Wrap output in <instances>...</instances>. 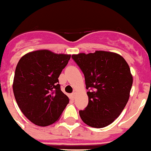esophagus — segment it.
<instances>
[{"label":"esophagus","mask_w":151,"mask_h":151,"mask_svg":"<svg viewBox=\"0 0 151 151\" xmlns=\"http://www.w3.org/2000/svg\"><path fill=\"white\" fill-rule=\"evenodd\" d=\"M76 95V91H74V92L72 93V96H73V98H75Z\"/></svg>","instance_id":"obj_1"}]
</instances>
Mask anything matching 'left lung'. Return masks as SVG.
<instances>
[{
  "instance_id": "8db88e82",
  "label": "left lung",
  "mask_w": 151,
  "mask_h": 151,
  "mask_svg": "<svg viewBox=\"0 0 151 151\" xmlns=\"http://www.w3.org/2000/svg\"><path fill=\"white\" fill-rule=\"evenodd\" d=\"M72 58L84 73L88 105L79 111L83 122L94 128L111 124L129 100L132 76L125 59L117 53L96 51Z\"/></svg>"
}]
</instances>
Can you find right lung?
<instances>
[{
    "label": "right lung",
    "mask_w": 151,
    "mask_h": 151,
    "mask_svg": "<svg viewBox=\"0 0 151 151\" xmlns=\"http://www.w3.org/2000/svg\"><path fill=\"white\" fill-rule=\"evenodd\" d=\"M70 58L43 49L29 52L19 60L12 90L19 109L33 124L40 127L54 124L69 103L58 78Z\"/></svg>",
    "instance_id": "right-lung-1"
}]
</instances>
